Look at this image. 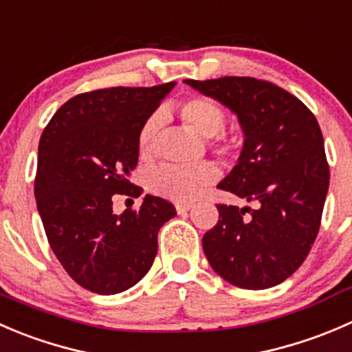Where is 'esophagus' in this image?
<instances>
[{"label":"esophagus","instance_id":"1","mask_svg":"<svg viewBox=\"0 0 352 352\" xmlns=\"http://www.w3.org/2000/svg\"><path fill=\"white\" fill-rule=\"evenodd\" d=\"M191 208V205L190 204H177L176 205V210H177V214H184V212H188Z\"/></svg>","mask_w":352,"mask_h":352}]
</instances>
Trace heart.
Listing matches in <instances>:
<instances>
[{"label":"heart","instance_id":"b5f03b06","mask_svg":"<svg viewBox=\"0 0 352 352\" xmlns=\"http://www.w3.org/2000/svg\"><path fill=\"white\" fill-rule=\"evenodd\" d=\"M181 121L190 130L204 138H212L210 147L221 159H232L236 152L234 142L222 135L226 128V113L219 104L207 97H191L179 104ZM159 126V116H151L138 131V151L142 155H148L154 148V137ZM215 177L214 166L208 162L181 168V166H164L148 176V188L159 197L168 200L191 201L210 184Z\"/></svg>","mask_w":352,"mask_h":352}]
</instances>
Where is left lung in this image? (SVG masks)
<instances>
[{"instance_id": "1", "label": "left lung", "mask_w": 352, "mask_h": 352, "mask_svg": "<svg viewBox=\"0 0 352 352\" xmlns=\"http://www.w3.org/2000/svg\"><path fill=\"white\" fill-rule=\"evenodd\" d=\"M184 83L238 116L241 154L217 188L256 205H217V224L201 239L205 256L232 286H277L299 269L318 234L330 177L318 121L298 97L265 80Z\"/></svg>"}]
</instances>
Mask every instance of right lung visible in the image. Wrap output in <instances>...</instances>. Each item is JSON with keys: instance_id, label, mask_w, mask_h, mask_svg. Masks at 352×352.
<instances>
[{"instance_id": "add662e5", "label": "right lung", "mask_w": 352, "mask_h": 352, "mask_svg": "<svg viewBox=\"0 0 352 352\" xmlns=\"http://www.w3.org/2000/svg\"><path fill=\"white\" fill-rule=\"evenodd\" d=\"M176 82L111 87L72 97L44 128L37 155V210L68 276L97 294H118L144 279L157 234L176 215L168 200L145 195L138 210L113 212L114 195L140 197L130 183L138 131Z\"/></svg>"}]
</instances>
